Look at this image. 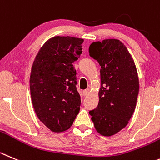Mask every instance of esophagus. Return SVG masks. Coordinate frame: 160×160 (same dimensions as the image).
Returning <instances> with one entry per match:
<instances>
[{
    "instance_id": "esophagus-1",
    "label": "esophagus",
    "mask_w": 160,
    "mask_h": 160,
    "mask_svg": "<svg viewBox=\"0 0 160 160\" xmlns=\"http://www.w3.org/2000/svg\"><path fill=\"white\" fill-rule=\"evenodd\" d=\"M89 93H90V89H89V88L86 89V90H84L83 92V96H87V95H89Z\"/></svg>"
}]
</instances>
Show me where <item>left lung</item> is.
I'll use <instances>...</instances> for the list:
<instances>
[{"label":"left lung","instance_id":"left-lung-1","mask_svg":"<svg viewBox=\"0 0 160 160\" xmlns=\"http://www.w3.org/2000/svg\"><path fill=\"white\" fill-rule=\"evenodd\" d=\"M89 54L101 66L98 107L89 114L97 132L110 137L127 125L136 105L139 79L135 63L118 39L92 42Z\"/></svg>","mask_w":160,"mask_h":160}]
</instances>
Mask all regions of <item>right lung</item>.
I'll list each match as a JSON object with an SVG mask.
<instances>
[{
  "label": "right lung",
  "mask_w": 160,
  "mask_h": 160,
  "mask_svg": "<svg viewBox=\"0 0 160 160\" xmlns=\"http://www.w3.org/2000/svg\"><path fill=\"white\" fill-rule=\"evenodd\" d=\"M83 39L55 36L40 48L33 62L30 90L38 119L52 132L69 129L80 111L76 70L72 63L82 53Z\"/></svg>",
  "instance_id": "1"
}]
</instances>
